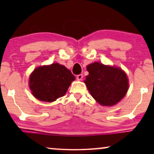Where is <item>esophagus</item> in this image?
<instances>
[{"label": "esophagus", "mask_w": 154, "mask_h": 154, "mask_svg": "<svg viewBox=\"0 0 154 154\" xmlns=\"http://www.w3.org/2000/svg\"><path fill=\"white\" fill-rule=\"evenodd\" d=\"M82 77H83V75H82V74H80V75H77V79H78V80H81V79H82Z\"/></svg>", "instance_id": "esophagus-1"}]
</instances>
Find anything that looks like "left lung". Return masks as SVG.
Segmentation results:
<instances>
[{
    "label": "left lung",
    "instance_id": "8db88e82",
    "mask_svg": "<svg viewBox=\"0 0 154 154\" xmlns=\"http://www.w3.org/2000/svg\"><path fill=\"white\" fill-rule=\"evenodd\" d=\"M87 70L89 75L85 83L93 98L101 105H115L128 92V77L119 68L95 62L88 65Z\"/></svg>",
    "mask_w": 154,
    "mask_h": 154
}]
</instances>
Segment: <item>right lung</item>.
<instances>
[{"label":"right lung","instance_id":"add662e5","mask_svg":"<svg viewBox=\"0 0 154 154\" xmlns=\"http://www.w3.org/2000/svg\"><path fill=\"white\" fill-rule=\"evenodd\" d=\"M75 79L70 70L55 63L35 69L29 77V88L38 100L53 102L65 95Z\"/></svg>","mask_w":154,"mask_h":154}]
</instances>
